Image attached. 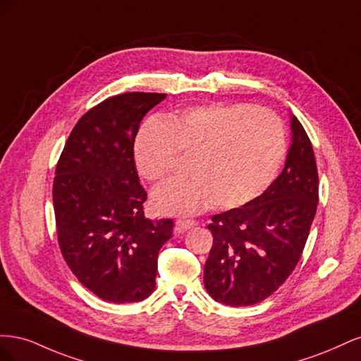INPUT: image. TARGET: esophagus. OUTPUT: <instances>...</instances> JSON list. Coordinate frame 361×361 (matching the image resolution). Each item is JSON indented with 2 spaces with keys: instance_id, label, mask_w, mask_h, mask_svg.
<instances>
[{
  "instance_id": "34e87169",
  "label": "esophagus",
  "mask_w": 361,
  "mask_h": 361,
  "mask_svg": "<svg viewBox=\"0 0 361 361\" xmlns=\"http://www.w3.org/2000/svg\"><path fill=\"white\" fill-rule=\"evenodd\" d=\"M194 226H197V221H194V220H178L176 226H174V233L180 235L183 232L190 231V228L194 227Z\"/></svg>"
}]
</instances>
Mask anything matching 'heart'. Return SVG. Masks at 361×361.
I'll return each mask as SVG.
<instances>
[{"label": "heart", "mask_w": 361, "mask_h": 361, "mask_svg": "<svg viewBox=\"0 0 361 361\" xmlns=\"http://www.w3.org/2000/svg\"><path fill=\"white\" fill-rule=\"evenodd\" d=\"M180 154L190 174L162 183L152 195L161 214L195 215L214 202L244 206L264 192L286 154L285 128L268 108L241 104L188 106L154 116L134 143L138 171L147 180L167 176Z\"/></svg>", "instance_id": "obj_1"}]
</instances>
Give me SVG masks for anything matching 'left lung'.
I'll return each instance as SVG.
<instances>
[{
  "instance_id": "left-lung-1",
  "label": "left lung",
  "mask_w": 361,
  "mask_h": 361,
  "mask_svg": "<svg viewBox=\"0 0 361 361\" xmlns=\"http://www.w3.org/2000/svg\"><path fill=\"white\" fill-rule=\"evenodd\" d=\"M292 145L285 169L259 197L216 214L207 226L214 245L204 288L226 305H251L274 293L302 255L318 207V169L310 140L290 116Z\"/></svg>"
}]
</instances>
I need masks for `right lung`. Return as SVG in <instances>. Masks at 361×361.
Wrapping results in <instances>:
<instances>
[{"label":"right lung","mask_w":361,"mask_h":361,"mask_svg":"<svg viewBox=\"0 0 361 361\" xmlns=\"http://www.w3.org/2000/svg\"><path fill=\"white\" fill-rule=\"evenodd\" d=\"M166 93L108 97L75 125L56 167L52 202L61 255L82 286L116 304L155 290L158 253L173 221L145 216L134 161L143 117Z\"/></svg>","instance_id":"add662e5"}]
</instances>
